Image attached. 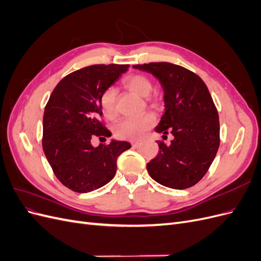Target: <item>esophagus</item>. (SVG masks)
<instances>
[{
    "label": "esophagus",
    "instance_id": "34e87169",
    "mask_svg": "<svg viewBox=\"0 0 261 261\" xmlns=\"http://www.w3.org/2000/svg\"><path fill=\"white\" fill-rule=\"evenodd\" d=\"M140 143H138V141H133L132 143V146H133V148H139L140 147Z\"/></svg>",
    "mask_w": 261,
    "mask_h": 261
}]
</instances>
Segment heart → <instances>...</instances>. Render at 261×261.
I'll return each mask as SVG.
<instances>
[{"mask_svg": "<svg viewBox=\"0 0 261 261\" xmlns=\"http://www.w3.org/2000/svg\"><path fill=\"white\" fill-rule=\"evenodd\" d=\"M124 86L134 93L143 98H148L152 91V84L145 75H133L125 80ZM156 102L153 101V105ZM100 106L103 114L112 118L116 115V91L114 88H108L100 96ZM155 120L151 114H145L137 117H126L115 126V135L118 138L138 140L143 138L146 132L152 127Z\"/></svg>", "mask_w": 261, "mask_h": 261, "instance_id": "b5f03b06", "label": "heart"}]
</instances>
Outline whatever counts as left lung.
<instances>
[{
  "label": "left lung",
  "mask_w": 261,
  "mask_h": 261,
  "mask_svg": "<svg viewBox=\"0 0 261 261\" xmlns=\"http://www.w3.org/2000/svg\"><path fill=\"white\" fill-rule=\"evenodd\" d=\"M152 74L164 91V113L155 127L163 138L172 134L167 146L158 141L159 153L147 163L149 175L174 189L192 187L206 174L220 146L217 108L201 78L185 67L167 62L134 65Z\"/></svg>",
  "instance_id": "1"
}]
</instances>
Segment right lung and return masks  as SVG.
Returning <instances> with one entry per match:
<instances>
[{"instance_id": "right-lung-1", "label": "right lung", "mask_w": 261, "mask_h": 261, "mask_svg": "<svg viewBox=\"0 0 261 261\" xmlns=\"http://www.w3.org/2000/svg\"><path fill=\"white\" fill-rule=\"evenodd\" d=\"M129 65H91L65 76L44 108L42 147L55 176L76 193H89L108 184L116 172L118 155L127 141L91 145L92 137L111 133L101 122L100 96Z\"/></svg>"}]
</instances>
